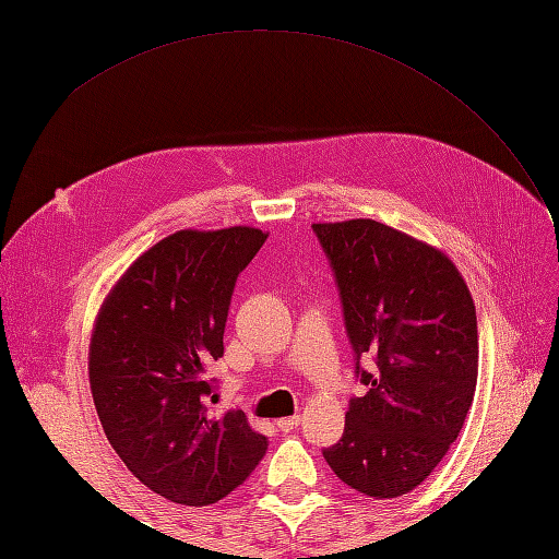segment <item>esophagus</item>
<instances>
[{
	"instance_id": "esophagus-1",
	"label": "esophagus",
	"mask_w": 559,
	"mask_h": 559,
	"mask_svg": "<svg viewBox=\"0 0 559 559\" xmlns=\"http://www.w3.org/2000/svg\"><path fill=\"white\" fill-rule=\"evenodd\" d=\"M302 423V418L300 415H290V418H281L278 420V427L283 432H290V430H295V427H298Z\"/></svg>"
}]
</instances>
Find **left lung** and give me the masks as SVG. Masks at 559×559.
<instances>
[{
	"label": "left lung",
	"mask_w": 559,
	"mask_h": 559,
	"mask_svg": "<svg viewBox=\"0 0 559 559\" xmlns=\"http://www.w3.org/2000/svg\"><path fill=\"white\" fill-rule=\"evenodd\" d=\"M334 269L355 370L346 430L324 459L374 500L430 476L459 437L478 382V322L466 281L444 252L372 218L314 223ZM362 354L378 362L359 367Z\"/></svg>",
	"instance_id": "left-lung-1"
}]
</instances>
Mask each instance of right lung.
I'll list each match as a JSON object with an SVG mask.
<instances>
[{
	"instance_id": "obj_1",
	"label": "right lung",
	"mask_w": 559,
	"mask_h": 559,
	"mask_svg": "<svg viewBox=\"0 0 559 559\" xmlns=\"http://www.w3.org/2000/svg\"><path fill=\"white\" fill-rule=\"evenodd\" d=\"M264 240L247 225L177 230L122 273L96 317L88 382L103 430L132 476L175 504L223 500L266 454L242 411L209 406L235 281Z\"/></svg>"
}]
</instances>
